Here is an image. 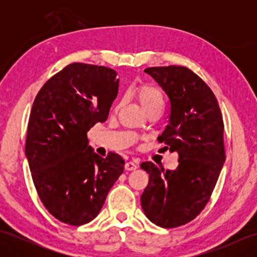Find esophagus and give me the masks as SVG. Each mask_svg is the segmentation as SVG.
Listing matches in <instances>:
<instances>
[{
  "label": "esophagus",
  "mask_w": 257,
  "mask_h": 257,
  "mask_svg": "<svg viewBox=\"0 0 257 257\" xmlns=\"http://www.w3.org/2000/svg\"><path fill=\"white\" fill-rule=\"evenodd\" d=\"M138 168V166L136 165L135 162H133V161H128V162H125V165H124V169L127 171H134V170H136V169Z\"/></svg>",
  "instance_id": "1"
}]
</instances>
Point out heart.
Instances as JSON below:
<instances>
[{"mask_svg": "<svg viewBox=\"0 0 257 257\" xmlns=\"http://www.w3.org/2000/svg\"><path fill=\"white\" fill-rule=\"evenodd\" d=\"M134 95L146 112L151 108L162 105V95L155 86L139 85L135 88Z\"/></svg>", "mask_w": 257, "mask_h": 257, "instance_id": "b5f03b06", "label": "heart"}]
</instances>
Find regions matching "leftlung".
Instances as JSON below:
<instances>
[{"mask_svg": "<svg viewBox=\"0 0 257 257\" xmlns=\"http://www.w3.org/2000/svg\"><path fill=\"white\" fill-rule=\"evenodd\" d=\"M169 98V120L159 143L179 155L174 171L143 162L149 182L141 206L156 225L173 228L200 214L214 190L225 161L224 123L211 88L183 66L146 68Z\"/></svg>", "mask_w": 257, "mask_h": 257, "instance_id": "left-lung-1", "label": "left lung"}]
</instances>
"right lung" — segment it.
I'll list each match as a JSON object with an SVG mask.
<instances>
[{
	"label": "right lung",
	"mask_w": 257,
	"mask_h": 257,
	"mask_svg": "<svg viewBox=\"0 0 257 257\" xmlns=\"http://www.w3.org/2000/svg\"><path fill=\"white\" fill-rule=\"evenodd\" d=\"M113 69L73 63L48 79L30 114L25 154L37 194L58 221L83 225L94 220L124 161L109 152L101 158L87 133L106 121L118 94Z\"/></svg>",
	"instance_id": "1"
}]
</instances>
